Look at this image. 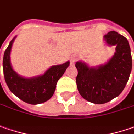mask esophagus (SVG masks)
Returning a JSON list of instances; mask_svg holds the SVG:
<instances>
[{
  "instance_id": "34e87169",
  "label": "esophagus",
  "mask_w": 134,
  "mask_h": 134,
  "mask_svg": "<svg viewBox=\"0 0 134 134\" xmlns=\"http://www.w3.org/2000/svg\"><path fill=\"white\" fill-rule=\"evenodd\" d=\"M76 59H77V57H75V56H71L70 58L71 65H74L75 63V61H76Z\"/></svg>"
}]
</instances>
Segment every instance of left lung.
<instances>
[{"mask_svg":"<svg viewBox=\"0 0 134 134\" xmlns=\"http://www.w3.org/2000/svg\"><path fill=\"white\" fill-rule=\"evenodd\" d=\"M109 46H115L114 56L104 65L89 67L81 61L76 84L81 96L95 104L108 103L120 95L128 81L132 69V57L127 39L115 31L104 35Z\"/></svg>","mask_w":134,"mask_h":134,"instance_id":"left-lung-1","label":"left lung"}]
</instances>
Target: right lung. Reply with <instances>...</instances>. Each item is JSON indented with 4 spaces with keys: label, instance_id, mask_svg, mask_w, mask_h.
<instances>
[{
    "label": "right lung",
    "instance_id": "add662e5",
    "mask_svg": "<svg viewBox=\"0 0 134 134\" xmlns=\"http://www.w3.org/2000/svg\"><path fill=\"white\" fill-rule=\"evenodd\" d=\"M16 37L10 42L3 54V69L5 81L10 91L25 103L31 105L43 103L52 97L57 81L69 65V61L53 65L44 75L34 77H23L13 69L10 63V51Z\"/></svg>",
    "mask_w": 134,
    "mask_h": 134
}]
</instances>
